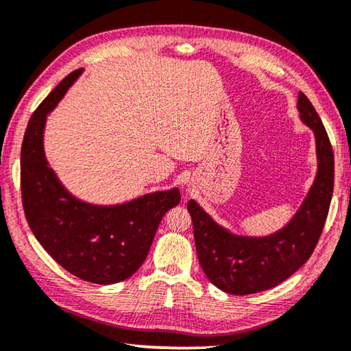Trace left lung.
<instances>
[{"instance_id":"left-lung-1","label":"left lung","mask_w":351,"mask_h":351,"mask_svg":"<svg viewBox=\"0 0 351 351\" xmlns=\"http://www.w3.org/2000/svg\"><path fill=\"white\" fill-rule=\"evenodd\" d=\"M297 108L301 121L313 130L318 170L303 204L283 228L265 237L232 234L196 201H189L199 263L211 283L226 293H257L289 278L311 258L324 228L335 180L332 144L303 93Z\"/></svg>"}]
</instances>
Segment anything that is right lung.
Listing matches in <instances>:
<instances>
[{
  "label": "right lung",
  "instance_id": "obj_1",
  "mask_svg": "<svg viewBox=\"0 0 351 351\" xmlns=\"http://www.w3.org/2000/svg\"><path fill=\"white\" fill-rule=\"evenodd\" d=\"M82 71L68 74L30 117L21 147V193L34 237L64 269L89 283L114 285L143 265L162 216L181 195L175 187L125 204L95 205L62 185L45 158L44 129L47 115Z\"/></svg>",
  "mask_w": 351,
  "mask_h": 351
}]
</instances>
